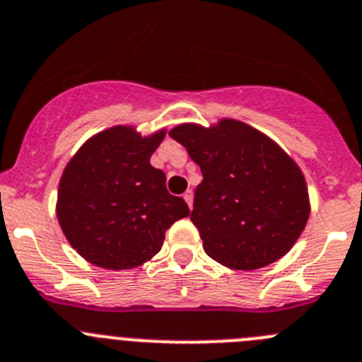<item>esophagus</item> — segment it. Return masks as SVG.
Returning <instances> with one entry per match:
<instances>
[{
  "mask_svg": "<svg viewBox=\"0 0 362 362\" xmlns=\"http://www.w3.org/2000/svg\"><path fill=\"white\" fill-rule=\"evenodd\" d=\"M183 199H185V201H187V204H188V208H190V210H192V204H194V192H192V190H188V192H185V195H183Z\"/></svg>",
  "mask_w": 362,
  "mask_h": 362,
  "instance_id": "1",
  "label": "esophagus"
}]
</instances>
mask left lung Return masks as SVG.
I'll use <instances>...</instances> for the list:
<instances>
[{
  "instance_id": "obj_1",
  "label": "left lung",
  "mask_w": 362,
  "mask_h": 362,
  "mask_svg": "<svg viewBox=\"0 0 362 362\" xmlns=\"http://www.w3.org/2000/svg\"><path fill=\"white\" fill-rule=\"evenodd\" d=\"M170 138L201 167L192 222L208 257L253 271L284 257L309 218L300 167L273 140L237 120L177 125Z\"/></svg>"
}]
</instances>
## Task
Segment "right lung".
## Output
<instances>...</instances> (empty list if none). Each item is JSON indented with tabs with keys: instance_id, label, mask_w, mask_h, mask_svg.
<instances>
[{
	"instance_id": "obj_1",
	"label": "right lung",
	"mask_w": 362,
	"mask_h": 362,
	"mask_svg": "<svg viewBox=\"0 0 362 362\" xmlns=\"http://www.w3.org/2000/svg\"><path fill=\"white\" fill-rule=\"evenodd\" d=\"M165 131L144 138L132 127L107 129L78 148L59 183L57 218L82 258L104 269H132L151 260L165 231L190 210L168 194L151 156Z\"/></svg>"
}]
</instances>
